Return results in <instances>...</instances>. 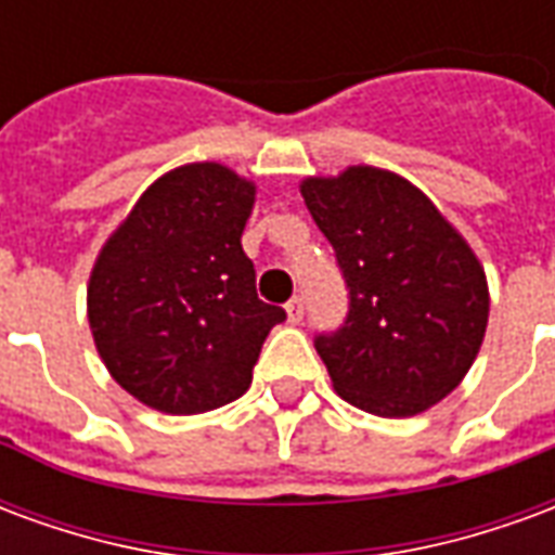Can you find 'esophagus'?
<instances>
[{
	"mask_svg": "<svg viewBox=\"0 0 555 555\" xmlns=\"http://www.w3.org/2000/svg\"><path fill=\"white\" fill-rule=\"evenodd\" d=\"M285 312H288L291 324H300L302 321V297H291L288 306H285Z\"/></svg>",
	"mask_w": 555,
	"mask_h": 555,
	"instance_id": "34e87169",
	"label": "esophagus"
}]
</instances>
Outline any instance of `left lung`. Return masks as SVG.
Instances as JSON below:
<instances>
[{
    "label": "left lung",
    "instance_id": "obj_1",
    "mask_svg": "<svg viewBox=\"0 0 555 555\" xmlns=\"http://www.w3.org/2000/svg\"><path fill=\"white\" fill-rule=\"evenodd\" d=\"M336 249L348 318L314 348L336 392L374 416H416L464 380L488 330V279L418 186L374 166L300 183Z\"/></svg>",
    "mask_w": 555,
    "mask_h": 555
}]
</instances>
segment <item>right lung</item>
<instances>
[{
  "label": "right lung",
  "mask_w": 555,
  "mask_h": 555,
  "mask_svg": "<svg viewBox=\"0 0 555 555\" xmlns=\"http://www.w3.org/2000/svg\"><path fill=\"white\" fill-rule=\"evenodd\" d=\"M255 183L190 163L147 186L94 261L89 324L115 384L171 416L241 398L285 309L258 300L241 234Z\"/></svg>",
  "instance_id": "add662e5"
}]
</instances>
